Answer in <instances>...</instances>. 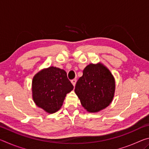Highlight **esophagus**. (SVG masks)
<instances>
[{
    "label": "esophagus",
    "mask_w": 149,
    "mask_h": 149,
    "mask_svg": "<svg viewBox=\"0 0 149 149\" xmlns=\"http://www.w3.org/2000/svg\"><path fill=\"white\" fill-rule=\"evenodd\" d=\"M76 81H77V79H74L71 80L72 84H73V85H74V86H75V84H76Z\"/></svg>",
    "instance_id": "34e87169"
}]
</instances>
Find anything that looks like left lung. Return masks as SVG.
<instances>
[{
    "mask_svg": "<svg viewBox=\"0 0 149 149\" xmlns=\"http://www.w3.org/2000/svg\"><path fill=\"white\" fill-rule=\"evenodd\" d=\"M114 91V78L102 64L86 66L75 87V93L82 106L89 112H97L107 107Z\"/></svg>",
    "mask_w": 149,
    "mask_h": 149,
    "instance_id": "1",
    "label": "left lung"
}]
</instances>
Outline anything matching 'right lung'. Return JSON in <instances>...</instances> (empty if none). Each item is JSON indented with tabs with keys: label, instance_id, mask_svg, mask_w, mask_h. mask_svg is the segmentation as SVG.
<instances>
[{
	"label": "right lung",
	"instance_id": "right-lung-1",
	"mask_svg": "<svg viewBox=\"0 0 149 149\" xmlns=\"http://www.w3.org/2000/svg\"><path fill=\"white\" fill-rule=\"evenodd\" d=\"M73 89L66 72L53 66L37 73L32 81L35 103L50 114L61 108L65 97Z\"/></svg>",
	"mask_w": 149,
	"mask_h": 149
}]
</instances>
